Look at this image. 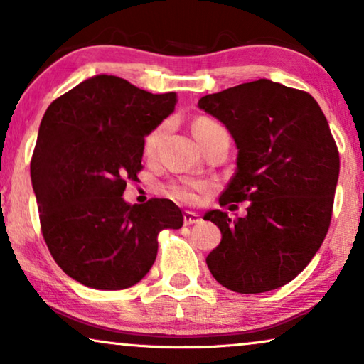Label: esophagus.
<instances>
[{
  "instance_id": "34e87169",
  "label": "esophagus",
  "mask_w": 364,
  "mask_h": 364,
  "mask_svg": "<svg viewBox=\"0 0 364 364\" xmlns=\"http://www.w3.org/2000/svg\"><path fill=\"white\" fill-rule=\"evenodd\" d=\"M197 222H200V215H198V213L196 212L183 213V223H186V225H192V223H197Z\"/></svg>"
}]
</instances>
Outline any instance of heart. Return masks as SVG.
<instances>
[{"instance_id":"heart-1","label":"heart","mask_w":364,"mask_h":364,"mask_svg":"<svg viewBox=\"0 0 364 364\" xmlns=\"http://www.w3.org/2000/svg\"><path fill=\"white\" fill-rule=\"evenodd\" d=\"M217 129H223V127L220 124H217L215 121H212V119L208 117H200L193 122V134H196L198 142H200L208 132L217 131ZM161 134H162V127H157L146 137L144 151H146V154H149V156L156 151L159 139H161ZM210 187L212 183L203 181V178H182V181L172 182L171 186H168V192H171V196L173 198H177V200L186 202V203H196L198 198H200L202 193L207 192Z\"/></svg>"}]
</instances>
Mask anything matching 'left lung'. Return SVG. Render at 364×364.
Here are the masks:
<instances>
[{
    "label": "left lung",
    "mask_w": 364,
    "mask_h": 364,
    "mask_svg": "<svg viewBox=\"0 0 364 364\" xmlns=\"http://www.w3.org/2000/svg\"><path fill=\"white\" fill-rule=\"evenodd\" d=\"M198 107L228 129L238 149L235 176L218 203L248 202L247 215L235 220L222 210L203 215L222 232L208 270L247 295L287 285L330 228L340 154L325 114L308 92L270 79L208 94Z\"/></svg>",
    "instance_id": "8db88e82"
}]
</instances>
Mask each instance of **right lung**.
<instances>
[{
  "label": "right lung",
  "mask_w": 364,
  "mask_h": 364,
  "mask_svg": "<svg viewBox=\"0 0 364 364\" xmlns=\"http://www.w3.org/2000/svg\"><path fill=\"white\" fill-rule=\"evenodd\" d=\"M176 104V92L152 94L99 74L44 112L31 159L41 232L54 262L82 285H136L156 262L159 232L182 227L172 200L122 198L142 168L144 139Z\"/></svg>",
  "instance_id": "obj_1"
}]
</instances>
